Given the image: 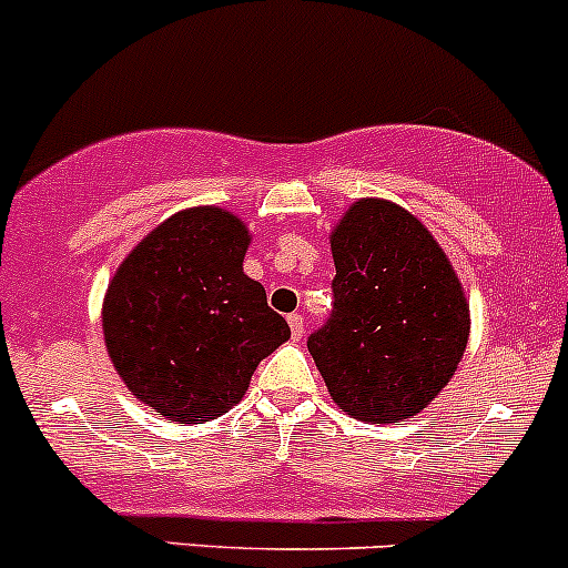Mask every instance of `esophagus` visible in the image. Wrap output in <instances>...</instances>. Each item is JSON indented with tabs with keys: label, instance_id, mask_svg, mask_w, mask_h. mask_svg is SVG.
Segmentation results:
<instances>
[{
	"label": "esophagus",
	"instance_id": "obj_1",
	"mask_svg": "<svg viewBox=\"0 0 568 568\" xmlns=\"http://www.w3.org/2000/svg\"><path fill=\"white\" fill-rule=\"evenodd\" d=\"M286 323H290V331H292V338H301L303 336V314H290V317H286Z\"/></svg>",
	"mask_w": 568,
	"mask_h": 568
}]
</instances>
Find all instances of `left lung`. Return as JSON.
Masks as SVG:
<instances>
[{
	"instance_id": "1",
	"label": "left lung",
	"mask_w": 568,
	"mask_h": 568,
	"mask_svg": "<svg viewBox=\"0 0 568 568\" xmlns=\"http://www.w3.org/2000/svg\"><path fill=\"white\" fill-rule=\"evenodd\" d=\"M333 312L308 353L338 410L374 424L420 413L457 372L470 306L446 251L405 207L358 199L331 232Z\"/></svg>"
}]
</instances>
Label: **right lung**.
Instances as JSON below:
<instances>
[{"label":"right lung","mask_w":568,"mask_h":568,"mask_svg":"<svg viewBox=\"0 0 568 568\" xmlns=\"http://www.w3.org/2000/svg\"><path fill=\"white\" fill-rule=\"evenodd\" d=\"M251 235L221 207L155 226L111 278L103 338L128 390L178 424L219 418L262 358L290 338L265 286L243 273Z\"/></svg>","instance_id":"obj_1"}]
</instances>
